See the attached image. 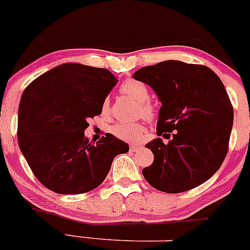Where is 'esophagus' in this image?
<instances>
[{
  "instance_id": "esophagus-1",
  "label": "esophagus",
  "mask_w": 250,
  "mask_h": 250,
  "mask_svg": "<svg viewBox=\"0 0 250 250\" xmlns=\"http://www.w3.org/2000/svg\"><path fill=\"white\" fill-rule=\"evenodd\" d=\"M140 148H141V146H138V144H131V146H130L131 151H137V150Z\"/></svg>"
}]
</instances>
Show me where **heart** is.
Listing matches in <instances>:
<instances>
[{
	"instance_id": "heart-1",
	"label": "heart",
	"mask_w": 250,
	"mask_h": 250,
	"mask_svg": "<svg viewBox=\"0 0 250 250\" xmlns=\"http://www.w3.org/2000/svg\"><path fill=\"white\" fill-rule=\"evenodd\" d=\"M123 94L130 96L138 104V110L144 117L154 116V108L149 104V89L143 83L137 80H128L121 86ZM109 110V100L102 102V112ZM110 133L125 142H140L144 135V125L142 123H116L110 128Z\"/></svg>"
}]
</instances>
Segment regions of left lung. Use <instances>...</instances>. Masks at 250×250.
<instances>
[{
    "instance_id": "left-lung-1",
    "label": "left lung",
    "mask_w": 250,
    "mask_h": 250,
    "mask_svg": "<svg viewBox=\"0 0 250 250\" xmlns=\"http://www.w3.org/2000/svg\"><path fill=\"white\" fill-rule=\"evenodd\" d=\"M133 78L151 87L162 102L157 136L169 140L157 137L146 146L154 162L143 169L144 178L167 193L205 183L226 157L233 127V107L220 78L206 66L178 60L146 66Z\"/></svg>"
}]
</instances>
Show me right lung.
<instances>
[{
    "label": "right lung",
    "instance_id": "obj_1",
    "mask_svg": "<svg viewBox=\"0 0 250 250\" xmlns=\"http://www.w3.org/2000/svg\"><path fill=\"white\" fill-rule=\"evenodd\" d=\"M117 79L106 68L77 62L45 72L24 89L19 108L21 151L39 182L59 194H79L104 182L129 146L112 134L96 144L87 120L100 115Z\"/></svg>",
    "mask_w": 250,
    "mask_h": 250
}]
</instances>
